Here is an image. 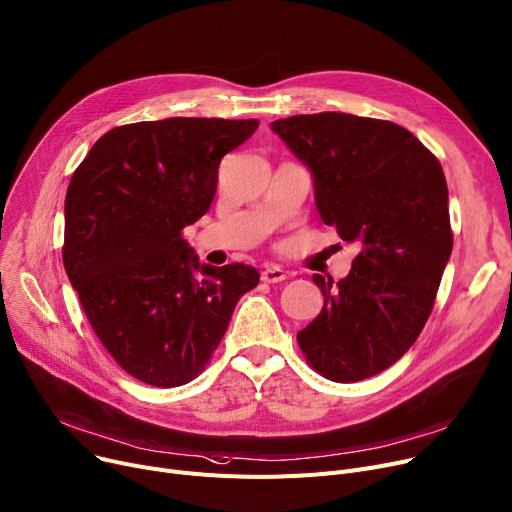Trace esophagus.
I'll list each match as a JSON object with an SVG mask.
<instances>
[{
	"label": "esophagus",
	"instance_id": "1",
	"mask_svg": "<svg viewBox=\"0 0 512 512\" xmlns=\"http://www.w3.org/2000/svg\"><path fill=\"white\" fill-rule=\"evenodd\" d=\"M284 280H286V271L276 267V265L265 267L261 271V282H265V284H278V282H284Z\"/></svg>",
	"mask_w": 512,
	"mask_h": 512
}]
</instances>
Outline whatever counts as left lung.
Listing matches in <instances>:
<instances>
[{"mask_svg":"<svg viewBox=\"0 0 512 512\" xmlns=\"http://www.w3.org/2000/svg\"><path fill=\"white\" fill-rule=\"evenodd\" d=\"M271 129L311 168L321 220L360 247L344 280L313 276L323 309L298 346L329 381L374 377L414 346L432 313L453 251L445 173L391 121L315 113Z\"/></svg>","mask_w":512,"mask_h":512,"instance_id":"8db88e82","label":"left lung"}]
</instances>
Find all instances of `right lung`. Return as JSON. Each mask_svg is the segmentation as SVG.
<instances>
[{"label": "right lung", "instance_id": "obj_1", "mask_svg": "<svg viewBox=\"0 0 512 512\" xmlns=\"http://www.w3.org/2000/svg\"><path fill=\"white\" fill-rule=\"evenodd\" d=\"M257 119L170 117L107 131L65 195L63 265L115 362L152 387H181L212 360L257 269L197 263L183 228L210 210L220 160ZM198 274L195 275L194 271Z\"/></svg>", "mask_w": 512, "mask_h": 512}]
</instances>
